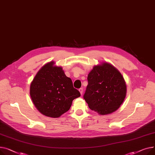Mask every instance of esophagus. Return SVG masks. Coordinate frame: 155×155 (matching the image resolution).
I'll list each match as a JSON object with an SVG mask.
<instances>
[{
  "label": "esophagus",
  "instance_id": "34e87169",
  "mask_svg": "<svg viewBox=\"0 0 155 155\" xmlns=\"http://www.w3.org/2000/svg\"><path fill=\"white\" fill-rule=\"evenodd\" d=\"M79 91L80 92V93H81V95L83 94V88H80V89H79Z\"/></svg>",
  "mask_w": 155,
  "mask_h": 155
}]
</instances>
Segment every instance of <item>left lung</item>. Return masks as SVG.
I'll return each mask as SVG.
<instances>
[{"label":"left lung","mask_w":155,"mask_h":155,"mask_svg":"<svg viewBox=\"0 0 155 155\" xmlns=\"http://www.w3.org/2000/svg\"><path fill=\"white\" fill-rule=\"evenodd\" d=\"M83 96L91 110L101 115L116 111L126 94V86L120 72L107 62L95 66L87 76Z\"/></svg>","instance_id":"obj_1"}]
</instances>
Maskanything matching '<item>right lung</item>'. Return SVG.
<instances>
[{"label": "right lung", "instance_id": "add662e5", "mask_svg": "<svg viewBox=\"0 0 155 155\" xmlns=\"http://www.w3.org/2000/svg\"><path fill=\"white\" fill-rule=\"evenodd\" d=\"M54 62L45 64L35 75L30 87V95L42 114L58 117L67 112L73 100L81 96L61 67Z\"/></svg>", "mask_w": 155, "mask_h": 155}]
</instances>
